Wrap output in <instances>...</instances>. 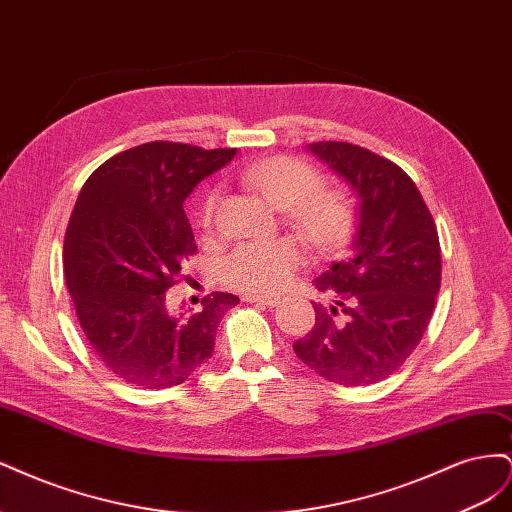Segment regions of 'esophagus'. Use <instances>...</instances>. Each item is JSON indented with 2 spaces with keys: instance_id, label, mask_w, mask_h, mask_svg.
<instances>
[{
  "instance_id": "1",
  "label": "esophagus",
  "mask_w": 512,
  "mask_h": 512,
  "mask_svg": "<svg viewBox=\"0 0 512 512\" xmlns=\"http://www.w3.org/2000/svg\"><path fill=\"white\" fill-rule=\"evenodd\" d=\"M245 301L247 303H256V305H267V307H273V305L280 303V299L265 297V294H245Z\"/></svg>"
}]
</instances>
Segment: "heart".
<instances>
[{
    "instance_id": "1",
    "label": "heart",
    "mask_w": 512,
    "mask_h": 512,
    "mask_svg": "<svg viewBox=\"0 0 512 512\" xmlns=\"http://www.w3.org/2000/svg\"><path fill=\"white\" fill-rule=\"evenodd\" d=\"M239 179L277 209H286L290 226L316 252H333L342 245L354 224V207L346 192L320 188V173L303 160L275 156L245 164ZM218 194L211 192L203 205V224L211 226ZM303 265L297 241H245L222 262V280L243 292L271 294L284 290Z\"/></svg>"
}]
</instances>
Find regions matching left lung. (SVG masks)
Here are the masks:
<instances>
[{
  "instance_id": "left-lung-1",
  "label": "left lung",
  "mask_w": 512,
  "mask_h": 512,
  "mask_svg": "<svg viewBox=\"0 0 512 512\" xmlns=\"http://www.w3.org/2000/svg\"><path fill=\"white\" fill-rule=\"evenodd\" d=\"M359 196L352 250L316 277L333 305H316L312 331L292 344L335 384L389 378L421 342L442 280L438 228L414 181L391 160L352 143L307 147Z\"/></svg>"
}]
</instances>
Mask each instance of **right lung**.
<instances>
[{
    "label": "right lung",
    "mask_w": 512,
    "mask_h": 512,
    "mask_svg": "<svg viewBox=\"0 0 512 512\" xmlns=\"http://www.w3.org/2000/svg\"><path fill=\"white\" fill-rule=\"evenodd\" d=\"M237 149L153 141L98 166L76 198L64 271L76 318L108 371L132 386L170 389L213 352L222 316L239 303L211 292L196 312L170 307L168 288L196 254L183 200Z\"/></svg>",
    "instance_id": "add662e5"
}]
</instances>
